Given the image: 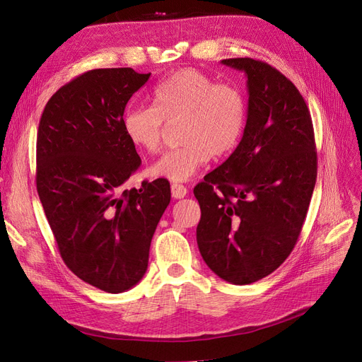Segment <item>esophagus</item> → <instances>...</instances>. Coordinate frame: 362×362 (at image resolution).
I'll list each match as a JSON object with an SVG mask.
<instances>
[{
	"mask_svg": "<svg viewBox=\"0 0 362 362\" xmlns=\"http://www.w3.org/2000/svg\"><path fill=\"white\" fill-rule=\"evenodd\" d=\"M170 192H172V196L175 199H182L187 194V187L182 184H172Z\"/></svg>",
	"mask_w": 362,
	"mask_h": 362,
	"instance_id": "obj_1",
	"label": "esophagus"
}]
</instances>
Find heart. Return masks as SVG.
I'll return each mask as SVG.
<instances>
[{
    "label": "heart",
    "instance_id": "1",
    "mask_svg": "<svg viewBox=\"0 0 362 362\" xmlns=\"http://www.w3.org/2000/svg\"><path fill=\"white\" fill-rule=\"evenodd\" d=\"M181 118V145L165 153L151 172L169 181H187L211 156L223 157L238 145L247 118V103L240 88L217 83L196 69H182L158 82L151 106H132L121 118L127 141L145 153H157L163 122Z\"/></svg>",
    "mask_w": 362,
    "mask_h": 362
}]
</instances>
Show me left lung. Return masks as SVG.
<instances>
[{"label": "left lung", "instance_id": "left-lung-1", "mask_svg": "<svg viewBox=\"0 0 362 362\" xmlns=\"http://www.w3.org/2000/svg\"><path fill=\"white\" fill-rule=\"evenodd\" d=\"M221 64L247 76L243 139L194 187L196 240L205 264L232 284H250L288 259L301 233L317 177L310 110L296 86L264 61Z\"/></svg>", "mask_w": 362, "mask_h": 362}]
</instances>
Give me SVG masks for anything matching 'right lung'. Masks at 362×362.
<instances>
[{"mask_svg":"<svg viewBox=\"0 0 362 362\" xmlns=\"http://www.w3.org/2000/svg\"><path fill=\"white\" fill-rule=\"evenodd\" d=\"M149 76L130 67L86 71L49 98L37 132V193L59 255L81 280L107 293L141 281L170 202L165 178L124 187L141 157L121 118Z\"/></svg>","mask_w":362,"mask_h":362,"instance_id":"obj_1","label":"right lung"}]
</instances>
